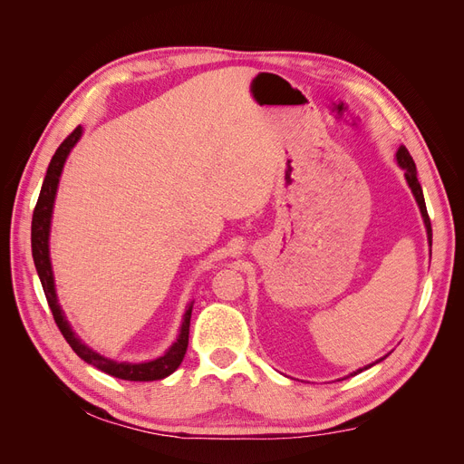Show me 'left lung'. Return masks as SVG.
Returning a JSON list of instances; mask_svg holds the SVG:
<instances>
[{
    "label": "left lung",
    "mask_w": 464,
    "mask_h": 464,
    "mask_svg": "<svg viewBox=\"0 0 464 464\" xmlns=\"http://www.w3.org/2000/svg\"><path fill=\"white\" fill-rule=\"evenodd\" d=\"M397 162H399V166L404 170V178H406V181H409V188H411L412 193H414V199H416V203H418V207H420V213H422V218H424V224H426V232H428V242H430V247H431V222H430L428 210H426L424 193H422V188H420V181H418V178H416V164H414V160H412V157H411V152L406 150V147H399V150H397ZM430 251H431V249H430ZM382 360H383V358H379L377 362H382ZM377 362H373V363H377ZM373 363H370V366L362 368V370H358V372H354V373H350V375H356V373H360V372H363V370H368V368L373 366Z\"/></svg>",
    "instance_id": "obj_1"
}]
</instances>
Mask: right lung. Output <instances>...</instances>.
<instances>
[{"label":"right lung","instance_id":"1","mask_svg":"<svg viewBox=\"0 0 464 464\" xmlns=\"http://www.w3.org/2000/svg\"><path fill=\"white\" fill-rule=\"evenodd\" d=\"M81 135H82V128L79 125V128L73 130L72 135H67L65 141L58 147V150H55V154L50 160L48 170H46V178H44V184H42V189L38 195V201H36L34 213H33V227H31L34 266L38 271L42 288H44L48 305H50L52 315L55 319V325L60 327L63 339L69 343V346L75 350V354L81 360H85L87 363H91V366L98 368L108 375L125 379V382H157V379H164L170 373H174L181 363V360H184V356H186L193 302L188 305V310L184 314V321H181L176 343L157 360H149V362H141V363L116 362V360H110V358H104L98 353H94L92 348H89L75 334V331L72 329V325H69V321L65 319L62 307L58 304V294H55L53 273H52V263H50V222H52L55 191H58L63 164L69 157V152H72V149L77 145Z\"/></svg>","mask_w":464,"mask_h":464}]
</instances>
